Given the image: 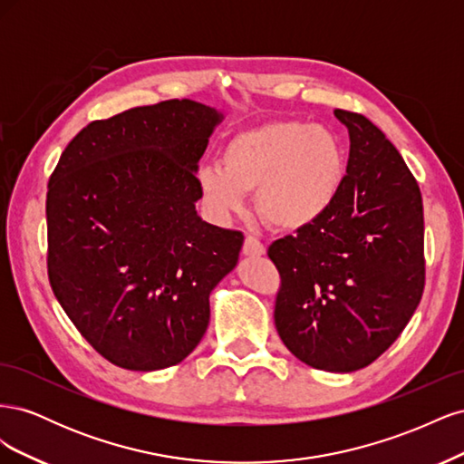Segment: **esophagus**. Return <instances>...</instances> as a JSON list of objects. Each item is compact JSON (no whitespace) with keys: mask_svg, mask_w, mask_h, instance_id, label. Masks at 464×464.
<instances>
[{"mask_svg":"<svg viewBox=\"0 0 464 464\" xmlns=\"http://www.w3.org/2000/svg\"><path fill=\"white\" fill-rule=\"evenodd\" d=\"M242 254H244L246 257H261V256H265V246L257 240V237L246 236Z\"/></svg>","mask_w":464,"mask_h":464,"instance_id":"esophagus-1","label":"esophagus"}]
</instances>
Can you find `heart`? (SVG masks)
I'll return each instance as SVG.
<instances>
[{"instance_id":"1","label":"heart","mask_w":464,"mask_h":464,"mask_svg":"<svg viewBox=\"0 0 464 464\" xmlns=\"http://www.w3.org/2000/svg\"><path fill=\"white\" fill-rule=\"evenodd\" d=\"M344 150L331 130L305 121H271L236 133L222 166L198 172L203 201L218 218L240 215L256 191L257 215L276 230L314 227L336 203L344 184Z\"/></svg>"}]
</instances>
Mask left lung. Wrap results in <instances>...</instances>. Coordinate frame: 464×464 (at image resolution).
Here are the masks:
<instances>
[{
  "label": "left lung",
  "instance_id": "8db88e82",
  "mask_svg": "<svg viewBox=\"0 0 464 464\" xmlns=\"http://www.w3.org/2000/svg\"><path fill=\"white\" fill-rule=\"evenodd\" d=\"M350 135L339 199L269 247L283 276L275 325L315 370L350 373L397 341L424 292V213L414 176L368 118L334 110Z\"/></svg>",
  "mask_w": 464,
  "mask_h": 464
}]
</instances>
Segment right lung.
<instances>
[{"mask_svg": "<svg viewBox=\"0 0 464 464\" xmlns=\"http://www.w3.org/2000/svg\"><path fill=\"white\" fill-rule=\"evenodd\" d=\"M224 114L181 98L82 128L46 198L48 275L98 354L133 372L186 360L244 236L205 222L199 159Z\"/></svg>", "mask_w": 464, "mask_h": 464, "instance_id": "add662e5", "label": "right lung"}]
</instances>
